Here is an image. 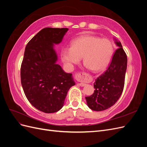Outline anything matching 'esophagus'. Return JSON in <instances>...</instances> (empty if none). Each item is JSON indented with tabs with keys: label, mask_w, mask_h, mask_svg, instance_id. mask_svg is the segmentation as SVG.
Masks as SVG:
<instances>
[{
	"label": "esophagus",
	"mask_w": 147,
	"mask_h": 147,
	"mask_svg": "<svg viewBox=\"0 0 147 147\" xmlns=\"http://www.w3.org/2000/svg\"><path fill=\"white\" fill-rule=\"evenodd\" d=\"M82 76V75H81V74H76V77H77V78H80V77H81ZM78 84L80 86H85L86 85V83H78Z\"/></svg>",
	"instance_id": "obj_1"
}]
</instances>
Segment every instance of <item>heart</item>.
<instances>
[{"label": "heart", "mask_w": 147, "mask_h": 147, "mask_svg": "<svg viewBox=\"0 0 147 147\" xmlns=\"http://www.w3.org/2000/svg\"><path fill=\"white\" fill-rule=\"evenodd\" d=\"M113 55V47L109 39L84 35L75 38L70 48H65L61 52L63 61L69 67L78 64L83 57L85 67L94 72L104 70Z\"/></svg>", "instance_id": "heart-1"}]
</instances>
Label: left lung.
Wrapping results in <instances>:
<instances>
[{
    "label": "left lung",
    "instance_id": "left-lung-1",
    "mask_svg": "<svg viewBox=\"0 0 147 147\" xmlns=\"http://www.w3.org/2000/svg\"><path fill=\"white\" fill-rule=\"evenodd\" d=\"M114 40L118 48L115 51L107 69L96 79L94 93L85 97L87 105L92 110L103 111L109 109L118 101L123 91L127 56L121 42L116 38Z\"/></svg>",
    "mask_w": 147,
    "mask_h": 147
}]
</instances>
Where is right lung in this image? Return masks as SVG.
I'll return each mask as SVG.
<instances>
[{
	"mask_svg": "<svg viewBox=\"0 0 147 147\" xmlns=\"http://www.w3.org/2000/svg\"><path fill=\"white\" fill-rule=\"evenodd\" d=\"M67 28L42 29L28 42L21 67V82L28 100L35 108L51 113L63 107L69 89L75 83L72 74L56 64L54 48Z\"/></svg>",
	"mask_w": 147,
	"mask_h": 147,
	"instance_id": "obj_1",
	"label": "right lung"
}]
</instances>
